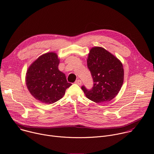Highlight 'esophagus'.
I'll return each instance as SVG.
<instances>
[{
    "instance_id": "1",
    "label": "esophagus",
    "mask_w": 154,
    "mask_h": 154,
    "mask_svg": "<svg viewBox=\"0 0 154 154\" xmlns=\"http://www.w3.org/2000/svg\"><path fill=\"white\" fill-rule=\"evenodd\" d=\"M75 83L76 84H77L78 85H82V81H81L80 79L77 80L75 82Z\"/></svg>"
}]
</instances>
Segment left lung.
<instances>
[{
    "mask_svg": "<svg viewBox=\"0 0 154 154\" xmlns=\"http://www.w3.org/2000/svg\"><path fill=\"white\" fill-rule=\"evenodd\" d=\"M87 66L93 86L90 90L82 86L86 97L96 103L112 100L118 94L124 81L121 62L105 49L96 47L90 50Z\"/></svg>",
    "mask_w": 154,
    "mask_h": 154,
    "instance_id": "obj_1",
    "label": "left lung"
}]
</instances>
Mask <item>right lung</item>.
<instances>
[{"instance_id": "1", "label": "right lung", "mask_w": 154, "mask_h": 154, "mask_svg": "<svg viewBox=\"0 0 154 154\" xmlns=\"http://www.w3.org/2000/svg\"><path fill=\"white\" fill-rule=\"evenodd\" d=\"M59 62L55 53H47L40 56L27 70V88L36 99L42 103L51 104L58 101L72 85L58 70Z\"/></svg>"}]
</instances>
